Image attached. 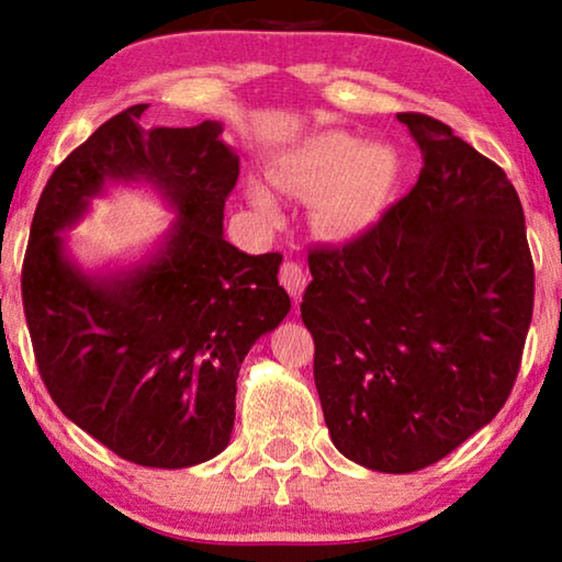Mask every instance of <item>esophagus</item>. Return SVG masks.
<instances>
[{"label": "esophagus", "mask_w": 562, "mask_h": 562, "mask_svg": "<svg viewBox=\"0 0 562 562\" xmlns=\"http://www.w3.org/2000/svg\"><path fill=\"white\" fill-rule=\"evenodd\" d=\"M279 279L283 283V289L289 291V296L294 299V302H299V299H302V291L306 286V271H304V268L299 266L296 260H283Z\"/></svg>", "instance_id": "34e87169"}]
</instances>
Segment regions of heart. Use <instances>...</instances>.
Returning a JSON list of instances; mask_svg holds the SVG:
<instances>
[{"mask_svg": "<svg viewBox=\"0 0 562 562\" xmlns=\"http://www.w3.org/2000/svg\"><path fill=\"white\" fill-rule=\"evenodd\" d=\"M398 158L389 145H366L345 133H322L296 145L273 166L283 191L319 196L317 225L333 237H356L379 220L394 189ZM248 199L260 217L279 220V199L266 183L250 181Z\"/></svg>", "mask_w": 562, "mask_h": 562, "instance_id": "b5f03b06", "label": "heart"}]
</instances>
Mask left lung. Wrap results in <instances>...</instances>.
Instances as JSON below:
<instances>
[{"instance_id": "left-lung-1", "label": "left lung", "mask_w": 562, "mask_h": 562, "mask_svg": "<svg viewBox=\"0 0 562 562\" xmlns=\"http://www.w3.org/2000/svg\"><path fill=\"white\" fill-rule=\"evenodd\" d=\"M419 179L342 248L310 252L302 319L335 448L381 473L442 460L496 417L521 366L535 266L517 189L419 112Z\"/></svg>"}]
</instances>
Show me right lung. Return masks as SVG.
Instances as JSON below:
<instances>
[{
	"mask_svg": "<svg viewBox=\"0 0 562 562\" xmlns=\"http://www.w3.org/2000/svg\"><path fill=\"white\" fill-rule=\"evenodd\" d=\"M145 110L106 120L45 183L22 304L37 371L74 425L130 463L189 468L227 448L243 358L291 302L281 252L248 256L222 235L240 158L220 122L148 130ZM137 178L180 214L165 248L130 272L83 274L57 233L106 180Z\"/></svg>",
	"mask_w": 562,
	"mask_h": 562,
	"instance_id": "obj_1",
	"label": "right lung"
}]
</instances>
